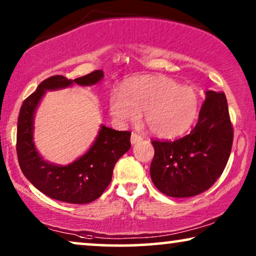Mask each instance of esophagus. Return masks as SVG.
Wrapping results in <instances>:
<instances>
[{
	"label": "esophagus",
	"mask_w": 256,
	"mask_h": 256,
	"mask_svg": "<svg viewBox=\"0 0 256 256\" xmlns=\"http://www.w3.org/2000/svg\"><path fill=\"white\" fill-rule=\"evenodd\" d=\"M140 141H142V136H140L138 134H135V132H132V136H130V142L132 144H135V143H138Z\"/></svg>",
	"instance_id": "obj_1"
}]
</instances>
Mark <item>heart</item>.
I'll return each mask as SVG.
<instances>
[{
    "label": "heart",
    "instance_id": "obj_1",
    "mask_svg": "<svg viewBox=\"0 0 256 256\" xmlns=\"http://www.w3.org/2000/svg\"><path fill=\"white\" fill-rule=\"evenodd\" d=\"M198 94L166 76H138L128 80L121 93L112 94L110 115L120 124L134 122L144 112L149 132L163 138L184 134L198 114Z\"/></svg>",
    "mask_w": 256,
    "mask_h": 256
}]
</instances>
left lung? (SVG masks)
Instances as JSON below:
<instances>
[{"label":"left lung","instance_id":"1","mask_svg":"<svg viewBox=\"0 0 256 256\" xmlns=\"http://www.w3.org/2000/svg\"><path fill=\"white\" fill-rule=\"evenodd\" d=\"M198 122L176 141H152L150 176L169 197H194L208 190L225 169L233 143V127L225 93L206 90Z\"/></svg>","mask_w":256,"mask_h":256}]
</instances>
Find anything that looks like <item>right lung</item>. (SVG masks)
Segmentation results:
<instances>
[{
  "mask_svg": "<svg viewBox=\"0 0 256 256\" xmlns=\"http://www.w3.org/2000/svg\"><path fill=\"white\" fill-rule=\"evenodd\" d=\"M104 78L96 70L74 80L54 76L40 84L20 107L17 124V157L28 180L48 197L70 204H87L104 194L112 180L115 163L130 149L129 132H118L101 124L90 148L68 166L48 163L34 142V120L36 110L46 90L66 88L73 84L96 85Z\"/></svg>",
  "mask_w": 256,
  "mask_h": 256,
  "instance_id": "1",
  "label": "right lung"
}]
</instances>
